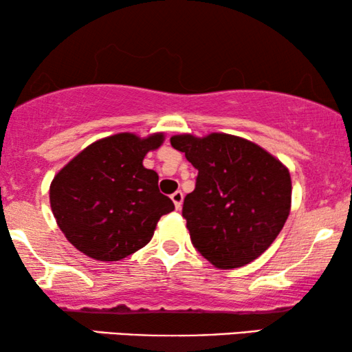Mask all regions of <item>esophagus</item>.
I'll return each mask as SVG.
<instances>
[{
	"label": "esophagus",
	"instance_id": "esophagus-1",
	"mask_svg": "<svg viewBox=\"0 0 352 352\" xmlns=\"http://www.w3.org/2000/svg\"><path fill=\"white\" fill-rule=\"evenodd\" d=\"M182 199H184V194H182L181 190H176L175 194H171V200H173V204H175L176 210H181V206H182Z\"/></svg>",
	"mask_w": 352,
	"mask_h": 352
}]
</instances>
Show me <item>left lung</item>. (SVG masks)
<instances>
[{"label":"left lung","mask_w":352,"mask_h":352,"mask_svg":"<svg viewBox=\"0 0 352 352\" xmlns=\"http://www.w3.org/2000/svg\"><path fill=\"white\" fill-rule=\"evenodd\" d=\"M170 141L199 171L182 205L197 252L223 269L266 252L290 213L287 168L256 144L230 134H179Z\"/></svg>","instance_id":"left-lung-1"}]
</instances>
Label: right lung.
I'll list each match as a JSON object with an SVG mask.
<instances>
[{"label": "right lung", "mask_w": 352, "mask_h": 352, "mask_svg": "<svg viewBox=\"0 0 352 352\" xmlns=\"http://www.w3.org/2000/svg\"><path fill=\"white\" fill-rule=\"evenodd\" d=\"M163 134L131 133L96 141L51 182L52 214L69 242L99 261H118L151 242L158 219L175 204L158 189V175L144 168Z\"/></svg>", "instance_id": "1"}]
</instances>
